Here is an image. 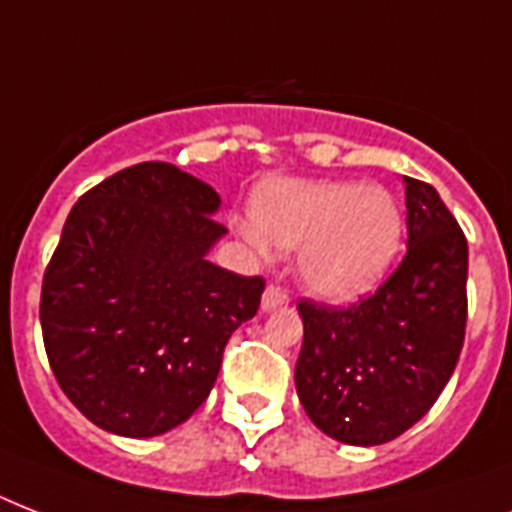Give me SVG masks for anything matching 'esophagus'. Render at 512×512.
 I'll return each mask as SVG.
<instances>
[{
    "label": "esophagus",
    "instance_id": "1",
    "mask_svg": "<svg viewBox=\"0 0 512 512\" xmlns=\"http://www.w3.org/2000/svg\"><path fill=\"white\" fill-rule=\"evenodd\" d=\"M289 303V295L284 292L281 287H268L263 292V300H260V308H263V313H273L279 311V308H284V305Z\"/></svg>",
    "mask_w": 512,
    "mask_h": 512
}]
</instances>
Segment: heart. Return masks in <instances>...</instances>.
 <instances>
[{"label":"heart","instance_id":"heart-1","mask_svg":"<svg viewBox=\"0 0 512 512\" xmlns=\"http://www.w3.org/2000/svg\"><path fill=\"white\" fill-rule=\"evenodd\" d=\"M255 244L300 249V279L324 303L348 305L372 292L396 260L404 217L380 185L273 177L252 196Z\"/></svg>","mask_w":512,"mask_h":512}]
</instances>
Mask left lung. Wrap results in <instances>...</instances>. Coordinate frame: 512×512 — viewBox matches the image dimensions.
I'll use <instances>...</instances> for the list:
<instances>
[{"instance_id":"1","label":"left lung","mask_w":512,"mask_h":512,"mask_svg":"<svg viewBox=\"0 0 512 512\" xmlns=\"http://www.w3.org/2000/svg\"><path fill=\"white\" fill-rule=\"evenodd\" d=\"M406 257L364 303H300L295 385L305 414L350 446L388 444L436 404L468 321V241L433 185L404 177Z\"/></svg>"}]
</instances>
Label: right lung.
<instances>
[{
  "label": "right lung",
  "instance_id": "add662e5",
  "mask_svg": "<svg viewBox=\"0 0 512 512\" xmlns=\"http://www.w3.org/2000/svg\"><path fill=\"white\" fill-rule=\"evenodd\" d=\"M220 196L175 164H135L76 201L42 284L52 374L98 428L154 438L215 385L263 279L209 263Z\"/></svg>",
  "mask_w": 512,
  "mask_h": 512
}]
</instances>
